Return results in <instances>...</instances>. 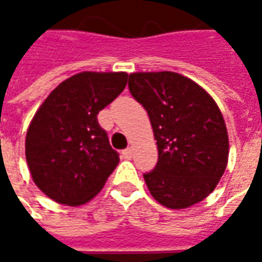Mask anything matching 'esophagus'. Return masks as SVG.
<instances>
[{"label":"esophagus","mask_w":262,"mask_h":262,"mask_svg":"<svg viewBox=\"0 0 262 262\" xmlns=\"http://www.w3.org/2000/svg\"><path fill=\"white\" fill-rule=\"evenodd\" d=\"M132 156H133V150H132V148H126V150L122 151V157H123V159L130 160Z\"/></svg>","instance_id":"obj_1"}]
</instances>
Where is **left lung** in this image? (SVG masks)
Returning <instances> with one entry per match:
<instances>
[{
  "instance_id": "obj_1",
  "label": "left lung",
  "mask_w": 262,
  "mask_h": 262,
  "mask_svg": "<svg viewBox=\"0 0 262 262\" xmlns=\"http://www.w3.org/2000/svg\"><path fill=\"white\" fill-rule=\"evenodd\" d=\"M129 90L147 111L159 161L144 181L151 196L185 209L212 193L229 161V136L217 103L202 86L172 71L129 75Z\"/></svg>"
}]
</instances>
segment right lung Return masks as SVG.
Segmentation results:
<instances>
[{
	"mask_svg": "<svg viewBox=\"0 0 262 262\" xmlns=\"http://www.w3.org/2000/svg\"><path fill=\"white\" fill-rule=\"evenodd\" d=\"M127 73L82 71L43 101L26 132L25 156L36 187L54 202L80 206L119 163L97 115L125 90Z\"/></svg>",
	"mask_w": 262,
	"mask_h": 262,
	"instance_id": "right-lung-1",
	"label": "right lung"
}]
</instances>
